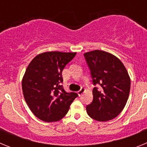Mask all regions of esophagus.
<instances>
[{
  "label": "esophagus",
  "instance_id": "1",
  "mask_svg": "<svg viewBox=\"0 0 147 147\" xmlns=\"http://www.w3.org/2000/svg\"><path fill=\"white\" fill-rule=\"evenodd\" d=\"M85 88H82L81 89H80V90H79V91H77L78 95H79V96H81V95L82 94V93H84V92H85Z\"/></svg>",
  "mask_w": 147,
  "mask_h": 147
}]
</instances>
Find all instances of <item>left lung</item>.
Returning <instances> with one entry per match:
<instances>
[{"label": "left lung", "mask_w": 147, "mask_h": 147, "mask_svg": "<svg viewBox=\"0 0 147 147\" xmlns=\"http://www.w3.org/2000/svg\"><path fill=\"white\" fill-rule=\"evenodd\" d=\"M93 85V99L86 106L92 119L107 121L119 115L129 97L130 78L119 59L106 51L95 50L84 54ZM100 86L99 88L98 86Z\"/></svg>", "instance_id": "obj_1"}]
</instances>
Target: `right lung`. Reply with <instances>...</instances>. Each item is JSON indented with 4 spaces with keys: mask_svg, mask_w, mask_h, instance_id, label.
I'll return each instance as SVG.
<instances>
[{
    "mask_svg": "<svg viewBox=\"0 0 147 147\" xmlns=\"http://www.w3.org/2000/svg\"><path fill=\"white\" fill-rule=\"evenodd\" d=\"M76 53L49 51L36 56L27 67L22 80L26 102L34 115L46 122L60 120L78 96L62 87V70Z\"/></svg>",
    "mask_w": 147,
    "mask_h": 147,
    "instance_id": "obj_1",
    "label": "right lung"
}]
</instances>
